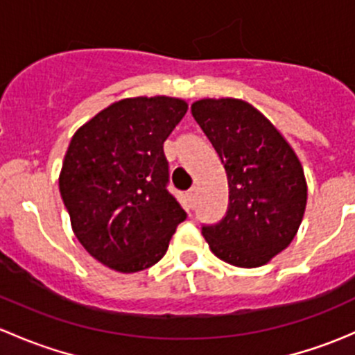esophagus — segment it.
I'll list each match as a JSON object with an SVG mask.
<instances>
[{"instance_id": "obj_1", "label": "esophagus", "mask_w": 355, "mask_h": 355, "mask_svg": "<svg viewBox=\"0 0 355 355\" xmlns=\"http://www.w3.org/2000/svg\"><path fill=\"white\" fill-rule=\"evenodd\" d=\"M196 196H198V189L196 187H192L191 191L187 192V198H189V202H194L196 200Z\"/></svg>"}]
</instances>
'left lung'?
Instances as JSON below:
<instances>
[{"mask_svg": "<svg viewBox=\"0 0 355 355\" xmlns=\"http://www.w3.org/2000/svg\"><path fill=\"white\" fill-rule=\"evenodd\" d=\"M192 116L216 149L228 178V211L202 227L211 252L239 268H257L287 249L302 223L307 182L282 132L247 101L204 98Z\"/></svg>", "mask_w": 355, "mask_h": 355, "instance_id": "8db88e82", "label": "left lung"}]
</instances>
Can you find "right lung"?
<instances>
[{
  "mask_svg": "<svg viewBox=\"0 0 355 355\" xmlns=\"http://www.w3.org/2000/svg\"><path fill=\"white\" fill-rule=\"evenodd\" d=\"M187 101L137 96L111 103L71 137L60 194L71 230L94 259L120 273L156 264L185 211L166 191L163 144Z\"/></svg>",
  "mask_w": 355,
  "mask_h": 355,
  "instance_id": "right-lung-1",
  "label": "right lung"
}]
</instances>
